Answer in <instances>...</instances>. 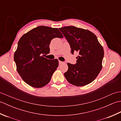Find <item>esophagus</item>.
Segmentation results:
<instances>
[{"label": "esophagus", "mask_w": 121, "mask_h": 121, "mask_svg": "<svg viewBox=\"0 0 121 121\" xmlns=\"http://www.w3.org/2000/svg\"><path fill=\"white\" fill-rule=\"evenodd\" d=\"M63 63V62H62V61H59V65H62V64Z\"/></svg>", "instance_id": "esophagus-1"}]
</instances>
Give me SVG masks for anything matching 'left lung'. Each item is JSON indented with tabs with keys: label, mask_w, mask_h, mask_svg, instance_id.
I'll use <instances>...</instances> for the list:
<instances>
[{
	"label": "left lung",
	"mask_w": 121,
	"mask_h": 121,
	"mask_svg": "<svg viewBox=\"0 0 121 121\" xmlns=\"http://www.w3.org/2000/svg\"><path fill=\"white\" fill-rule=\"evenodd\" d=\"M70 44L71 53L78 52L76 63H68L65 73L69 83L76 86L86 85L95 80L102 69L103 47L93 33L73 26L59 28Z\"/></svg>",
	"instance_id": "obj_1"
}]
</instances>
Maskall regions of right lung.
Instances as JSON below:
<instances>
[{"instance_id": "obj_1", "label": "right lung", "mask_w": 121, "mask_h": 121, "mask_svg": "<svg viewBox=\"0 0 121 121\" xmlns=\"http://www.w3.org/2000/svg\"><path fill=\"white\" fill-rule=\"evenodd\" d=\"M56 37H63L57 28L39 26L23 35L18 42L14 55L17 70L30 86H45L57 69V59L49 60L43 56L50 52V43Z\"/></svg>"}]
</instances>
